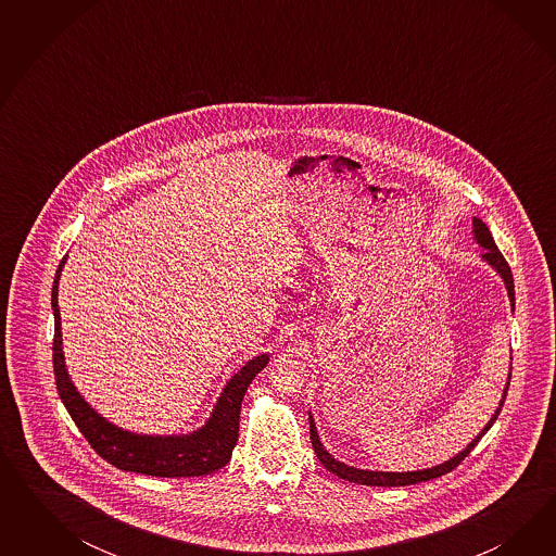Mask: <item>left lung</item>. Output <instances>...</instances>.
I'll list each match as a JSON object with an SVG mask.
<instances>
[{"mask_svg": "<svg viewBox=\"0 0 556 556\" xmlns=\"http://www.w3.org/2000/svg\"><path fill=\"white\" fill-rule=\"evenodd\" d=\"M472 235H475V240L485 249V251H483V258L488 261L489 265H491L493 269L497 270V273L502 275V279L505 281V287H507V295H509L511 305H514V277H511V269H509V265H507L504 254L500 253V249H497V244H495L493 236L489 232L485 222H481L479 218L472 219ZM507 388H509V383H507ZM507 388H505L504 391V400L505 395H507ZM504 400L500 402V407H497V409H495V414L491 416V420L488 421V426L481 430V434L475 438L471 444H469L463 453H458V455L453 456L451 460H446V463H442V465H438V467L424 469V471H361V469H354V467H349V465H344V463H338L337 458H332V456L328 455V453L324 451L320 438H318V432H316V424H314L312 418H309V438H312V446H314V451H316V456L320 458L321 465H324L328 471L334 472V475L340 477V479H344V481H351V483H356V485H370V488H402V485H416V483L437 479V477H442V475H446V472H451L453 469H456V467H458V465L469 456V453H471L472 448L477 446V442L483 438V434H488V430L493 426V421L497 420V416H500V412H502V407H504Z\"/></svg>", "mask_w": 556, "mask_h": 556, "instance_id": "left-lung-1", "label": "left lung"}]
</instances>
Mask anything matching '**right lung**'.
I'll use <instances>...</instances> for the list:
<instances>
[{"label": "right lung", "instance_id": "1", "mask_svg": "<svg viewBox=\"0 0 556 556\" xmlns=\"http://www.w3.org/2000/svg\"><path fill=\"white\" fill-rule=\"evenodd\" d=\"M65 265L61 261L54 283H52V314H54V340H52V367L56 389L67 407L68 416L79 428L85 440L98 455L114 465L119 471L142 472L151 477H200L222 469L235 451L240 424V405L244 393L256 372L267 367L269 356L261 354L249 361L240 372L228 381L219 395L218 405L212 418L202 430L189 437H138L124 432L114 424L103 420L96 414L84 397L73 388L65 369V358L61 351V316H59V277Z\"/></svg>", "mask_w": 556, "mask_h": 556}]
</instances>
